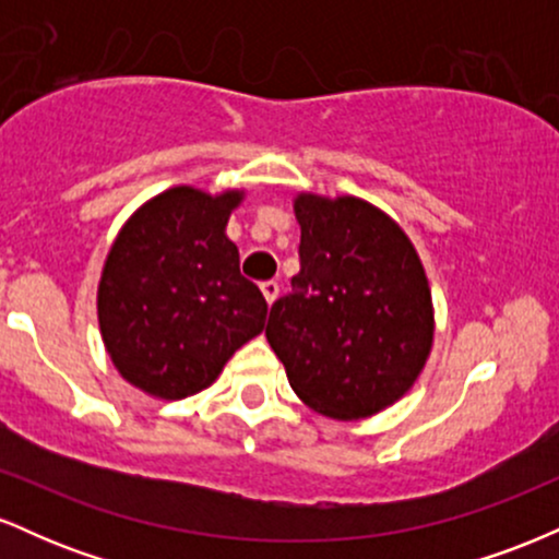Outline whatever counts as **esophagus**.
I'll use <instances>...</instances> for the list:
<instances>
[{
    "mask_svg": "<svg viewBox=\"0 0 559 559\" xmlns=\"http://www.w3.org/2000/svg\"><path fill=\"white\" fill-rule=\"evenodd\" d=\"M260 288H262V297H265V301L267 305H273L275 299H278V284H275V281H265V284H260Z\"/></svg>",
    "mask_w": 559,
    "mask_h": 559,
    "instance_id": "1",
    "label": "esophagus"
}]
</instances>
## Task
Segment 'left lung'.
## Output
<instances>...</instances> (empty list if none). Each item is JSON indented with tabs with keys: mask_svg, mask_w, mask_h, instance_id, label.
Wrapping results in <instances>:
<instances>
[{
	"mask_svg": "<svg viewBox=\"0 0 559 559\" xmlns=\"http://www.w3.org/2000/svg\"><path fill=\"white\" fill-rule=\"evenodd\" d=\"M299 273L275 299L265 336L294 394L333 420L402 400L433 344L426 271L400 223L357 197L294 199Z\"/></svg>",
	"mask_w": 559,
	"mask_h": 559,
	"instance_id": "left-lung-1",
	"label": "left lung"
}]
</instances>
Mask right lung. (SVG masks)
I'll return each instance as SVG.
<instances>
[{"mask_svg": "<svg viewBox=\"0 0 559 559\" xmlns=\"http://www.w3.org/2000/svg\"><path fill=\"white\" fill-rule=\"evenodd\" d=\"M243 191L173 186L115 236L99 288L102 342L118 373L157 400L207 389L265 329L267 301L239 271L226 236Z\"/></svg>", "mask_w": 559, "mask_h": 559, "instance_id": "right-lung-1", "label": "right lung"}]
</instances>
